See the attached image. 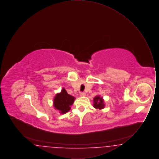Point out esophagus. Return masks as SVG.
I'll use <instances>...</instances> for the list:
<instances>
[{
	"mask_svg": "<svg viewBox=\"0 0 159 159\" xmlns=\"http://www.w3.org/2000/svg\"><path fill=\"white\" fill-rule=\"evenodd\" d=\"M85 95H86V93L84 92H80V97H84V96H85Z\"/></svg>",
	"mask_w": 159,
	"mask_h": 159,
	"instance_id": "34e87169",
	"label": "esophagus"
}]
</instances>
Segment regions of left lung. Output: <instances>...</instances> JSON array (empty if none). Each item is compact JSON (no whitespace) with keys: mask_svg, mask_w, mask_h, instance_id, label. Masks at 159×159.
<instances>
[{"mask_svg":"<svg viewBox=\"0 0 159 159\" xmlns=\"http://www.w3.org/2000/svg\"><path fill=\"white\" fill-rule=\"evenodd\" d=\"M94 101V104L93 107L96 108H99V109H102L104 108V101L102 99V98H100L99 96H97L93 99Z\"/></svg>","mask_w":159,"mask_h":159,"instance_id":"left-lung-1","label":"left lung"}]
</instances>
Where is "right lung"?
Wrapping results in <instances>:
<instances>
[{
  "mask_svg": "<svg viewBox=\"0 0 159 159\" xmlns=\"http://www.w3.org/2000/svg\"><path fill=\"white\" fill-rule=\"evenodd\" d=\"M75 101L74 97L67 93L64 88L62 89L60 93L56 95L53 100V106L55 108L60 111L61 114H64L70 110Z\"/></svg>",
  "mask_w": 159,
  "mask_h": 159,
  "instance_id": "obj_1",
  "label": "right lung"
}]
</instances>
